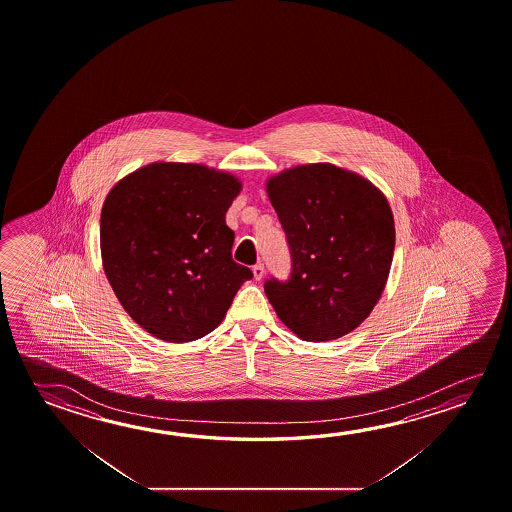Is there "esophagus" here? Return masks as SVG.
Here are the masks:
<instances>
[{"instance_id": "34e87169", "label": "esophagus", "mask_w": 512, "mask_h": 512, "mask_svg": "<svg viewBox=\"0 0 512 512\" xmlns=\"http://www.w3.org/2000/svg\"><path fill=\"white\" fill-rule=\"evenodd\" d=\"M253 277H255V280H262V277H264V264L262 262L253 266Z\"/></svg>"}]
</instances>
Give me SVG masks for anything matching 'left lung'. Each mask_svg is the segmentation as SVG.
<instances>
[{
  "label": "left lung",
  "instance_id": "left-lung-1",
  "mask_svg": "<svg viewBox=\"0 0 512 512\" xmlns=\"http://www.w3.org/2000/svg\"><path fill=\"white\" fill-rule=\"evenodd\" d=\"M268 194L291 253L289 278L264 282L269 303L300 339L346 336L386 287L394 252L386 196L332 164L284 171L269 180Z\"/></svg>",
  "mask_w": 512,
  "mask_h": 512
}]
</instances>
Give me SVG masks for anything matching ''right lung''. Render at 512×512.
I'll return each instance as SVG.
<instances>
[{"mask_svg":"<svg viewBox=\"0 0 512 512\" xmlns=\"http://www.w3.org/2000/svg\"><path fill=\"white\" fill-rule=\"evenodd\" d=\"M241 184L200 164L159 162L110 191L101 210L103 268L123 309L168 343L207 336L253 277L232 259L225 223Z\"/></svg>","mask_w":512,"mask_h":512,"instance_id":"right-lung-1","label":"right lung"}]
</instances>
